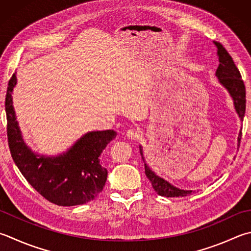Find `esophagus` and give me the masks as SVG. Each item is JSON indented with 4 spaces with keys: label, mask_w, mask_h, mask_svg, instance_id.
I'll use <instances>...</instances> for the list:
<instances>
[{
    "label": "esophagus",
    "mask_w": 251,
    "mask_h": 251,
    "mask_svg": "<svg viewBox=\"0 0 251 251\" xmlns=\"http://www.w3.org/2000/svg\"><path fill=\"white\" fill-rule=\"evenodd\" d=\"M126 138H129L130 140H139L141 136V131L138 129V127H132V129H129L126 131Z\"/></svg>",
    "instance_id": "esophagus-1"
}]
</instances>
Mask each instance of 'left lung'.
<instances>
[{
    "label": "left lung",
    "mask_w": 251,
    "mask_h": 251,
    "mask_svg": "<svg viewBox=\"0 0 251 251\" xmlns=\"http://www.w3.org/2000/svg\"><path fill=\"white\" fill-rule=\"evenodd\" d=\"M214 45L217 48V55H219V68H217L215 75L219 78V82L223 85V86L227 89L229 95L231 96L234 100V106L236 112L238 113L239 119L244 120L245 111H246V88L244 81L242 79V75H240L239 71L236 67L233 59L229 55V53L226 49L222 46L220 42L213 41ZM240 140H242V130L239 131L238 135V146L240 144ZM140 152L142 158L143 157V152H142V148L140 146ZM145 165V175L146 177L150 179L151 183L154 188V190L157 192V195L162 197L167 198H174V197H187L191 195V190H181V189L174 187L165 179L158 177L154 172L150 169L148 165Z\"/></svg>",
    "instance_id": "obj_1"
}]
</instances>
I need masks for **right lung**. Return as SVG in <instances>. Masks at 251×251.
I'll return each mask as SVG.
<instances>
[{"label":"right lung","mask_w":251,"mask_h":251,"mask_svg":"<svg viewBox=\"0 0 251 251\" xmlns=\"http://www.w3.org/2000/svg\"><path fill=\"white\" fill-rule=\"evenodd\" d=\"M16 82L14 73L8 81L5 111L9 151L22 175L56 205L73 206L94 200L102 191L108 175L99 156L117 133L113 130L88 132L68 152L54 157L34 153L23 140L14 111L12 93Z\"/></svg>","instance_id":"obj_1"}]
</instances>
